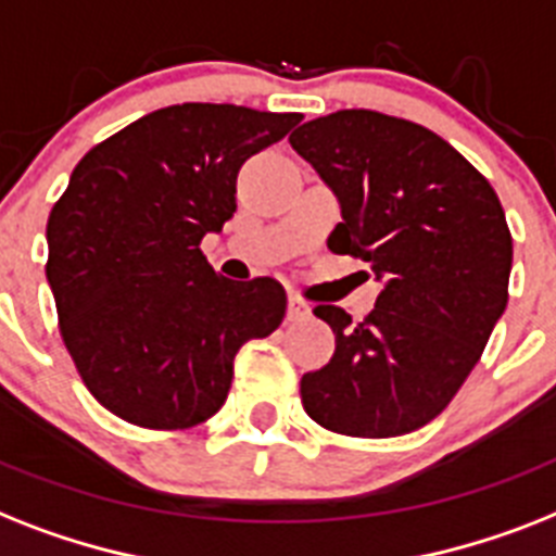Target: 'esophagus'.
Instances as JSON below:
<instances>
[{"mask_svg": "<svg viewBox=\"0 0 556 556\" xmlns=\"http://www.w3.org/2000/svg\"><path fill=\"white\" fill-rule=\"evenodd\" d=\"M311 314V305L302 296H296V293H291L288 296V319L291 323H296V319H305Z\"/></svg>", "mask_w": 556, "mask_h": 556, "instance_id": "34e87169", "label": "esophagus"}]
</instances>
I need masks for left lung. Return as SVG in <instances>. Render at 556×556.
Here are the masks:
<instances>
[{
    "label": "left lung",
    "mask_w": 556,
    "mask_h": 556,
    "mask_svg": "<svg viewBox=\"0 0 556 556\" xmlns=\"http://www.w3.org/2000/svg\"><path fill=\"white\" fill-rule=\"evenodd\" d=\"M288 142L340 202L328 248L382 282L363 323L314 308L337 351L302 377V405L337 434L417 431L454 400L503 317L514 254L503 205L463 153L408 119L337 111Z\"/></svg>",
    "instance_id": "8db88e82"
}]
</instances>
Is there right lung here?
<instances>
[{"label": "right lung", "instance_id": "obj_1", "mask_svg": "<svg viewBox=\"0 0 556 556\" xmlns=\"http://www.w3.org/2000/svg\"><path fill=\"white\" fill-rule=\"evenodd\" d=\"M300 114L185 102L85 153L48 216V286L85 386L142 428H191L223 408L233 356L286 317L277 279L233 282L202 256L237 211L242 162Z\"/></svg>", "mask_w": 556, "mask_h": 556}]
</instances>
